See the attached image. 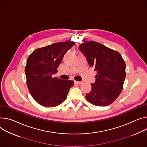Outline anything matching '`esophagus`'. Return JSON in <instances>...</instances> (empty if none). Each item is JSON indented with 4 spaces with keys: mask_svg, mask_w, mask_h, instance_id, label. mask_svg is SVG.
<instances>
[{
    "mask_svg": "<svg viewBox=\"0 0 147 147\" xmlns=\"http://www.w3.org/2000/svg\"><path fill=\"white\" fill-rule=\"evenodd\" d=\"M74 83L78 84H82L83 83V82H78V81H74Z\"/></svg>",
    "mask_w": 147,
    "mask_h": 147,
    "instance_id": "34e87169",
    "label": "esophagus"
}]
</instances>
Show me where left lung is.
Segmentation results:
<instances>
[{"mask_svg":"<svg viewBox=\"0 0 147 147\" xmlns=\"http://www.w3.org/2000/svg\"><path fill=\"white\" fill-rule=\"evenodd\" d=\"M79 50L97 72L87 100L96 106H107L121 93L125 78V63L119 53L96 42H87Z\"/></svg>","mask_w":147,"mask_h":147,"instance_id":"obj_1","label":"left lung"}]
</instances>
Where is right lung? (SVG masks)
<instances>
[{"label": "right lung", "instance_id": "add662e5", "mask_svg": "<svg viewBox=\"0 0 147 147\" xmlns=\"http://www.w3.org/2000/svg\"><path fill=\"white\" fill-rule=\"evenodd\" d=\"M74 42H59L35 50L27 60L25 74L29 92L35 101L46 107L60 105L65 100L74 82L51 76L57 72L64 55Z\"/></svg>", "mask_w": 147, "mask_h": 147}]
</instances>
